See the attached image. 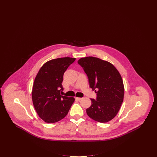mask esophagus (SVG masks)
<instances>
[{
	"label": "esophagus",
	"mask_w": 157,
	"mask_h": 157,
	"mask_svg": "<svg viewBox=\"0 0 157 157\" xmlns=\"http://www.w3.org/2000/svg\"><path fill=\"white\" fill-rule=\"evenodd\" d=\"M82 98L75 97V99L77 101H81V100H82Z\"/></svg>",
	"instance_id": "esophagus-1"
}]
</instances>
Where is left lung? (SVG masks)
Returning a JSON list of instances; mask_svg holds the SVG:
<instances>
[{"label":"left lung","instance_id":"obj_1","mask_svg":"<svg viewBox=\"0 0 157 157\" xmlns=\"http://www.w3.org/2000/svg\"><path fill=\"white\" fill-rule=\"evenodd\" d=\"M78 63L97 95L96 99H90L87 115L99 122H109L117 115L124 100V86L120 72L110 62L95 57L82 58Z\"/></svg>","mask_w":157,"mask_h":157}]
</instances>
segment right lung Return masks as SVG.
I'll return each instance as SVG.
<instances>
[{"instance_id":"obj_1","label":"right lung","mask_w":157,"mask_h":157,"mask_svg":"<svg viewBox=\"0 0 157 157\" xmlns=\"http://www.w3.org/2000/svg\"><path fill=\"white\" fill-rule=\"evenodd\" d=\"M75 58L65 57L46 62L35 77L32 91L34 108L39 117L47 123L64 118L75 101L60 94L65 72Z\"/></svg>"}]
</instances>
